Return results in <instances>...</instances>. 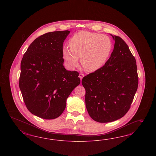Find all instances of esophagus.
<instances>
[{
    "label": "esophagus",
    "instance_id": "34e87169",
    "mask_svg": "<svg viewBox=\"0 0 156 156\" xmlns=\"http://www.w3.org/2000/svg\"><path fill=\"white\" fill-rule=\"evenodd\" d=\"M84 76V74H82V73H80V75H79V77L80 78V80H82V78H83V77Z\"/></svg>",
    "mask_w": 156,
    "mask_h": 156
}]
</instances>
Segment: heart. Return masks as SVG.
<instances>
[{
	"mask_svg": "<svg viewBox=\"0 0 156 156\" xmlns=\"http://www.w3.org/2000/svg\"><path fill=\"white\" fill-rule=\"evenodd\" d=\"M70 47L63 48L67 65L73 68L81 63L86 71H96L103 66L112 49V43L105 35L83 31L74 34L69 41Z\"/></svg>",
	"mask_w": 156,
	"mask_h": 156,
	"instance_id": "heart-1",
	"label": "heart"
}]
</instances>
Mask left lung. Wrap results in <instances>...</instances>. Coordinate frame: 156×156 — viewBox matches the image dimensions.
Instances as JSON below:
<instances>
[{"label": "left lung", "mask_w": 156, "mask_h": 156, "mask_svg": "<svg viewBox=\"0 0 156 156\" xmlns=\"http://www.w3.org/2000/svg\"><path fill=\"white\" fill-rule=\"evenodd\" d=\"M112 36L115 43L109 59L82 80L86 109L98 122L114 121L127 113L138 85L135 58L122 38Z\"/></svg>", "instance_id": "obj_1"}]
</instances>
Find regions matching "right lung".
<instances>
[{
  "label": "right lung",
  "mask_w": 156,
  "mask_h": 156,
  "mask_svg": "<svg viewBox=\"0 0 156 156\" xmlns=\"http://www.w3.org/2000/svg\"><path fill=\"white\" fill-rule=\"evenodd\" d=\"M70 33L58 31L41 35L22 59L19 88L28 111L40 118L59 117L66 99L80 83L78 72L66 70L63 66V44Z\"/></svg>",
  "instance_id": "1"
}]
</instances>
